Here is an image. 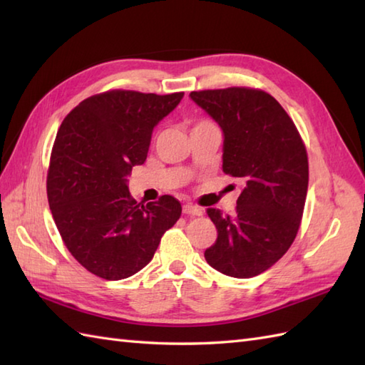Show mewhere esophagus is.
Instances as JSON below:
<instances>
[{
	"mask_svg": "<svg viewBox=\"0 0 365 365\" xmlns=\"http://www.w3.org/2000/svg\"><path fill=\"white\" fill-rule=\"evenodd\" d=\"M183 213L185 215H191V216H200V215L204 213V210L200 207L191 205V204H185L183 205Z\"/></svg>",
	"mask_w": 365,
	"mask_h": 365,
	"instance_id": "obj_1",
	"label": "esophagus"
}]
</instances>
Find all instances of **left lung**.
I'll return each mask as SVG.
<instances>
[{"label": "left lung", "instance_id": "left-lung-1", "mask_svg": "<svg viewBox=\"0 0 365 365\" xmlns=\"http://www.w3.org/2000/svg\"><path fill=\"white\" fill-rule=\"evenodd\" d=\"M191 100L222 130V170L243 180L234 215L208 208L218 229L204 255L232 277H254L292 246L304 210L306 147L274 97L250 88L191 92Z\"/></svg>", "mask_w": 365, "mask_h": 365}]
</instances>
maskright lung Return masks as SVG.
Wrapping results in <instances>:
<instances>
[{
  "label": "right lung",
  "mask_w": 365,
  "mask_h": 365,
  "mask_svg": "<svg viewBox=\"0 0 365 365\" xmlns=\"http://www.w3.org/2000/svg\"><path fill=\"white\" fill-rule=\"evenodd\" d=\"M182 98L183 92L110 91L83 100L61 123L46 195L67 250L92 274L106 281L133 276L180 218L173 196L138 204L128 175L145 161L153 128Z\"/></svg>",
  "instance_id": "1"
}]
</instances>
